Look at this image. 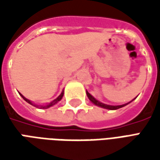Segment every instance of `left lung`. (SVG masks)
Segmentation results:
<instances>
[{
  "mask_svg": "<svg viewBox=\"0 0 160 160\" xmlns=\"http://www.w3.org/2000/svg\"><path fill=\"white\" fill-rule=\"evenodd\" d=\"M87 97H88V98L90 99L91 102H92L94 104H96V105H98V106H100V107L102 108H104V109H108V110H118V109H119V108H122L123 107V106H125L126 104H122V105H117V106H114V105H108V104H103V103H101V102H99V101H98L97 99H95L92 95H91L87 91Z\"/></svg>",
  "mask_w": 160,
  "mask_h": 160,
  "instance_id": "obj_1",
  "label": "left lung"
}]
</instances>
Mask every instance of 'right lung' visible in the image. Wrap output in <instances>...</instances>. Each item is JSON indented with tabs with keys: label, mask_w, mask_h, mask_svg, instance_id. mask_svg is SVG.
Listing matches in <instances>:
<instances>
[{
	"label": "right lung",
	"mask_w": 160,
	"mask_h": 160,
	"mask_svg": "<svg viewBox=\"0 0 160 160\" xmlns=\"http://www.w3.org/2000/svg\"><path fill=\"white\" fill-rule=\"evenodd\" d=\"M20 95H21V97H22L23 98H24V99H25V100H26V102H27V103H28V104H32V105H33L32 103V102H31V101H30V100H28V99H26V98L24 97L22 94H20ZM62 96H63V92H62V93L60 94L58 97L56 98L55 100L51 101L50 103H49V104H46V105H42V106H40V108H41V109H48V108H49V107H50V106H52V105H54V104H56V103H58V102H59V101L61 100L62 98ZM34 106H36V105H34ZM37 107H38V106H37Z\"/></svg>",
	"instance_id": "obj_1"
}]
</instances>
